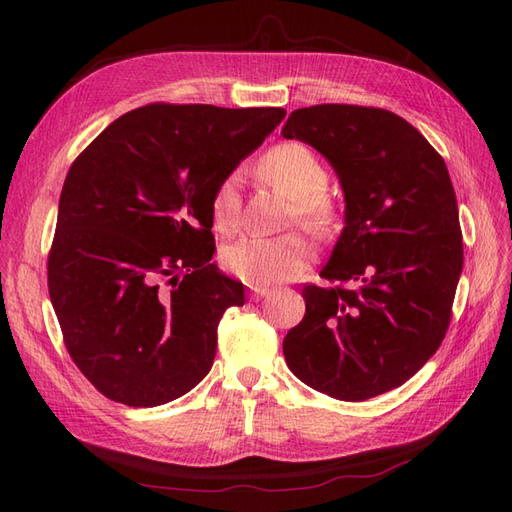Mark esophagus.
<instances>
[{"instance_id":"34e87169","label":"esophagus","mask_w":512,"mask_h":512,"mask_svg":"<svg viewBox=\"0 0 512 512\" xmlns=\"http://www.w3.org/2000/svg\"><path fill=\"white\" fill-rule=\"evenodd\" d=\"M269 288H252L250 290V299L252 301H260V299H265V297H269Z\"/></svg>"}]
</instances>
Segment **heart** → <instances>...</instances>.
I'll use <instances>...</instances> for the list:
<instances>
[{"label": "heart", "mask_w": 512, "mask_h": 512, "mask_svg": "<svg viewBox=\"0 0 512 512\" xmlns=\"http://www.w3.org/2000/svg\"><path fill=\"white\" fill-rule=\"evenodd\" d=\"M260 173L292 198L294 215L312 228L327 226L333 207L324 196L327 170L312 149L301 143H284L260 160ZM239 175H226L211 194L209 211L215 228L232 232L239 224L241 194ZM312 260V247L299 235L245 237L224 252V265L241 282L267 288L292 280L305 271Z\"/></svg>", "instance_id": "1"}]
</instances>
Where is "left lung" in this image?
I'll return each mask as SVG.
<instances>
[{
	"instance_id": "obj_1",
	"label": "left lung",
	"mask_w": 512,
	"mask_h": 512,
	"mask_svg": "<svg viewBox=\"0 0 512 512\" xmlns=\"http://www.w3.org/2000/svg\"><path fill=\"white\" fill-rule=\"evenodd\" d=\"M284 138L312 145L344 192V230L305 316L284 337L290 371L344 401L410 380L442 344L463 269L457 198L440 153L406 119L352 104L292 111Z\"/></svg>"
}]
</instances>
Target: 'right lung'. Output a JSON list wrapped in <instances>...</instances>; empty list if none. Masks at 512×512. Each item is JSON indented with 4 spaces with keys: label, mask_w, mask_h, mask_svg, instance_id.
<instances>
[{
    "label": "right lung",
    "mask_w": 512,
    "mask_h": 512,
    "mask_svg": "<svg viewBox=\"0 0 512 512\" xmlns=\"http://www.w3.org/2000/svg\"><path fill=\"white\" fill-rule=\"evenodd\" d=\"M284 108L149 104L115 119L68 170L49 294L85 378L119 404H168L203 380L243 284L215 262L211 194Z\"/></svg>",
    "instance_id": "obj_1"
}]
</instances>
